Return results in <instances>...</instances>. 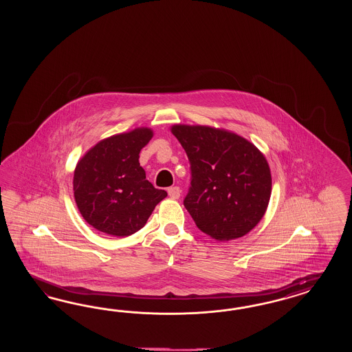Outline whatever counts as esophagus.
Masks as SVG:
<instances>
[{"label":"esophagus","instance_id":"1","mask_svg":"<svg viewBox=\"0 0 352 352\" xmlns=\"http://www.w3.org/2000/svg\"><path fill=\"white\" fill-rule=\"evenodd\" d=\"M168 193L173 200H178L181 197V188L179 187H170L168 188Z\"/></svg>","mask_w":352,"mask_h":352}]
</instances>
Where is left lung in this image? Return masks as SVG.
Listing matches in <instances>:
<instances>
[{"label":"left lung","mask_w":352,"mask_h":352,"mask_svg":"<svg viewBox=\"0 0 352 352\" xmlns=\"http://www.w3.org/2000/svg\"><path fill=\"white\" fill-rule=\"evenodd\" d=\"M191 164L184 206L196 226L215 240L250 232L266 213L271 171L263 153L245 138L201 125H173Z\"/></svg>","instance_id":"left-lung-1"}]
</instances>
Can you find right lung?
Listing matches in <instances>:
<instances>
[{"instance_id":"obj_1","label":"right lung","mask_w":352,"mask_h":352,"mask_svg":"<svg viewBox=\"0 0 352 352\" xmlns=\"http://www.w3.org/2000/svg\"><path fill=\"white\" fill-rule=\"evenodd\" d=\"M153 131L137 128L98 142L76 165V204L87 223L112 236H130L147 223L168 193L146 179L139 152Z\"/></svg>"}]
</instances>
